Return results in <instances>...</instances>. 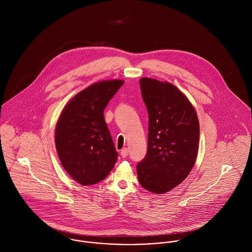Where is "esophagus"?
I'll list each match as a JSON object with an SVG mask.
<instances>
[{
	"instance_id": "34e87169",
	"label": "esophagus",
	"mask_w": 252,
	"mask_h": 252,
	"mask_svg": "<svg viewBox=\"0 0 252 252\" xmlns=\"http://www.w3.org/2000/svg\"><path fill=\"white\" fill-rule=\"evenodd\" d=\"M121 156L123 157V158H125V157H127V155H128V153H129V151H128V149L127 148H123L122 150H121Z\"/></svg>"
}]
</instances>
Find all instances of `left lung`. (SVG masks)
Masks as SVG:
<instances>
[{
  "instance_id": "1",
  "label": "left lung",
  "mask_w": 252,
  "mask_h": 252,
  "mask_svg": "<svg viewBox=\"0 0 252 252\" xmlns=\"http://www.w3.org/2000/svg\"><path fill=\"white\" fill-rule=\"evenodd\" d=\"M142 96L148 112L147 153L137 165L141 185L164 194L187 178L195 165L200 126L188 98L168 81L142 77Z\"/></svg>"
}]
</instances>
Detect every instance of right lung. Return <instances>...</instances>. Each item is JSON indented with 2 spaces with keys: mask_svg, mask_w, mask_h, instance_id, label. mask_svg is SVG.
Masks as SVG:
<instances>
[{
  "mask_svg": "<svg viewBox=\"0 0 252 252\" xmlns=\"http://www.w3.org/2000/svg\"><path fill=\"white\" fill-rule=\"evenodd\" d=\"M124 80H102L78 92L64 107L55 128L56 150L65 171L81 185L107 178L117 160L104 118Z\"/></svg>",
  "mask_w": 252,
  "mask_h": 252,
  "instance_id": "1",
  "label": "right lung"
}]
</instances>
